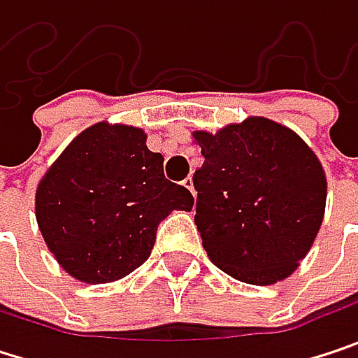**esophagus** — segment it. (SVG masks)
<instances>
[{"mask_svg":"<svg viewBox=\"0 0 358 358\" xmlns=\"http://www.w3.org/2000/svg\"><path fill=\"white\" fill-rule=\"evenodd\" d=\"M182 184H184V186H186V188H188V190H190V192H192V196H194V184H192V178H190V176H188V178L184 180V182H182Z\"/></svg>","mask_w":358,"mask_h":358,"instance_id":"esophagus-1","label":"esophagus"}]
</instances>
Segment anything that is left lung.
<instances>
[{
    "instance_id": "obj_1",
    "label": "left lung",
    "mask_w": 358,
    "mask_h": 358,
    "mask_svg": "<svg viewBox=\"0 0 358 358\" xmlns=\"http://www.w3.org/2000/svg\"><path fill=\"white\" fill-rule=\"evenodd\" d=\"M194 224L213 265L269 286L294 273L322 228L327 180L313 149L288 126L250 115L215 134L194 130Z\"/></svg>"
}]
</instances>
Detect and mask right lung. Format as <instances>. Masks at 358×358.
<instances>
[{
    "label": "right lung",
    "mask_w": 358,
    "mask_h": 358,
    "mask_svg": "<svg viewBox=\"0 0 358 358\" xmlns=\"http://www.w3.org/2000/svg\"><path fill=\"white\" fill-rule=\"evenodd\" d=\"M192 194L164 176V155L143 128L97 122L83 130L38 180L35 215L59 267L85 284L115 282L141 267L155 232Z\"/></svg>",
    "instance_id": "right-lung-1"
}]
</instances>
